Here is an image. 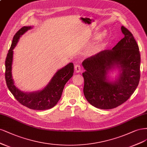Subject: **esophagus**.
Here are the masks:
<instances>
[{
  "label": "esophagus",
  "mask_w": 147,
  "mask_h": 147,
  "mask_svg": "<svg viewBox=\"0 0 147 147\" xmlns=\"http://www.w3.org/2000/svg\"><path fill=\"white\" fill-rule=\"evenodd\" d=\"M74 69H75V71L77 73H79L80 71V70H81V68H80V66L78 64L77 65H75L74 66Z\"/></svg>",
  "instance_id": "esophagus-1"
}]
</instances>
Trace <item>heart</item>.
<instances>
[{"instance_id": "heart-1", "label": "heart", "mask_w": 147, "mask_h": 147, "mask_svg": "<svg viewBox=\"0 0 147 147\" xmlns=\"http://www.w3.org/2000/svg\"><path fill=\"white\" fill-rule=\"evenodd\" d=\"M102 34V33H98L95 36L96 38H98ZM102 36V35H101ZM109 41V36L107 34H105L99 38L96 43L93 46L92 52L94 54H96L99 52L101 51L106 46Z\"/></svg>"}]
</instances>
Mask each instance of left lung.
Here are the masks:
<instances>
[{
  "instance_id": "obj_1",
  "label": "left lung",
  "mask_w": 147,
  "mask_h": 147,
  "mask_svg": "<svg viewBox=\"0 0 147 147\" xmlns=\"http://www.w3.org/2000/svg\"><path fill=\"white\" fill-rule=\"evenodd\" d=\"M125 36L111 50L101 51L84 60V94L87 101L101 109H111L124 103L138 86L140 55L131 33L124 26ZM115 69L118 76L111 80L108 74Z\"/></svg>"
}]
</instances>
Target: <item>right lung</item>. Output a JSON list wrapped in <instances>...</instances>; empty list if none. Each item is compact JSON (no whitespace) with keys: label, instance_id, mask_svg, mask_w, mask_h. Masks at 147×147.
Here are the masks:
<instances>
[{"label":"right lung","instance_id":"obj_1","mask_svg":"<svg viewBox=\"0 0 147 147\" xmlns=\"http://www.w3.org/2000/svg\"><path fill=\"white\" fill-rule=\"evenodd\" d=\"M32 28V26H24L13 37L5 60V80L9 90L22 105L34 110H46L55 106L59 101L65 85L73 76L74 65L73 63H69L59 69L48 85L41 90L29 93L22 92L18 88L12 78L13 49L20 37Z\"/></svg>","mask_w":147,"mask_h":147}]
</instances>
